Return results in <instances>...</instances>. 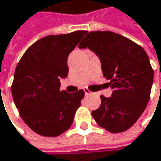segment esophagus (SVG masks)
I'll list each match as a JSON object with an SVG mask.
<instances>
[{
    "label": "esophagus",
    "instance_id": "1",
    "mask_svg": "<svg viewBox=\"0 0 161 161\" xmlns=\"http://www.w3.org/2000/svg\"><path fill=\"white\" fill-rule=\"evenodd\" d=\"M84 91H85V94L86 95H89V94H91V92L89 91V89H87V88H84Z\"/></svg>",
    "mask_w": 161,
    "mask_h": 161
}]
</instances>
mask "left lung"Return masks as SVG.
I'll use <instances>...</instances> for the list:
<instances>
[{
    "instance_id": "left-lung-1",
    "label": "left lung",
    "mask_w": 161,
    "mask_h": 161,
    "mask_svg": "<svg viewBox=\"0 0 161 161\" xmlns=\"http://www.w3.org/2000/svg\"><path fill=\"white\" fill-rule=\"evenodd\" d=\"M78 47L88 48L98 56L103 75L113 89L110 97L100 96L99 108L92 110L96 123L110 133L128 130L150 97L154 71L147 52L131 39L110 31L89 32Z\"/></svg>"
}]
</instances>
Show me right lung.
I'll use <instances>...</instances> for the list:
<instances>
[{"label":"right lung","mask_w":161,"mask_h":161,"mask_svg":"<svg viewBox=\"0 0 161 161\" xmlns=\"http://www.w3.org/2000/svg\"><path fill=\"white\" fill-rule=\"evenodd\" d=\"M86 34L78 30L42 37L24 53L14 71L12 95L23 121L40 136L55 137L67 131L85 96L60 91L68 75L67 58Z\"/></svg>","instance_id":"obj_1"}]
</instances>
